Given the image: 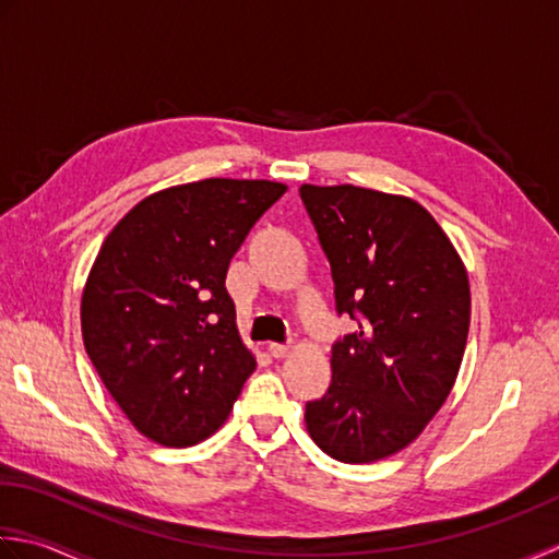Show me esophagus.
<instances>
[{"instance_id": "34e87169", "label": "esophagus", "mask_w": 559, "mask_h": 559, "mask_svg": "<svg viewBox=\"0 0 559 559\" xmlns=\"http://www.w3.org/2000/svg\"><path fill=\"white\" fill-rule=\"evenodd\" d=\"M267 352H270V355L275 357V359H280V357L287 355V352H289V345H282V343H270V345H267Z\"/></svg>"}]
</instances>
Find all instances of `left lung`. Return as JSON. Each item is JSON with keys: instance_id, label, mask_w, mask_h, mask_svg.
<instances>
[{"instance_id": "8db88e82", "label": "left lung", "mask_w": 559, "mask_h": 559, "mask_svg": "<svg viewBox=\"0 0 559 559\" xmlns=\"http://www.w3.org/2000/svg\"><path fill=\"white\" fill-rule=\"evenodd\" d=\"M299 195L335 311L357 321L333 343V381L306 403V427L330 459L371 463L417 439L449 397L468 340V275L415 200L355 186H301Z\"/></svg>"}]
</instances>
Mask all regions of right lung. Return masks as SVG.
Returning <instances> with one entry per match:
<instances>
[{
	"instance_id": "1",
	"label": "right lung",
	"mask_w": 559,
	"mask_h": 559,
	"mask_svg": "<svg viewBox=\"0 0 559 559\" xmlns=\"http://www.w3.org/2000/svg\"><path fill=\"white\" fill-rule=\"evenodd\" d=\"M284 190L231 178L168 188L100 246L82 296L84 347L144 437L192 447L231 413L255 359L238 337L226 270Z\"/></svg>"
}]
</instances>
